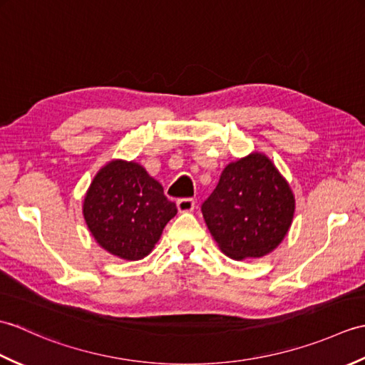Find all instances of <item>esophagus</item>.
I'll return each mask as SVG.
<instances>
[{"label":"esophagus","instance_id":"34e87169","mask_svg":"<svg viewBox=\"0 0 365 365\" xmlns=\"http://www.w3.org/2000/svg\"><path fill=\"white\" fill-rule=\"evenodd\" d=\"M195 207H196V202H195V199H191V197H182L177 200V208L180 213L192 212L195 210Z\"/></svg>","mask_w":365,"mask_h":365}]
</instances>
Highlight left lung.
I'll use <instances>...</instances> for the list:
<instances>
[{
	"mask_svg": "<svg viewBox=\"0 0 365 365\" xmlns=\"http://www.w3.org/2000/svg\"><path fill=\"white\" fill-rule=\"evenodd\" d=\"M293 213L289 183L257 152L229 163L202 204L208 230L234 260L259 259L276 250L292 226Z\"/></svg>",
	"mask_w": 365,
	"mask_h": 365,
	"instance_id": "left-lung-1",
	"label": "left lung"
}]
</instances>
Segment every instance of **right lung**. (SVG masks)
Segmentation results:
<instances>
[{"label":"right lung","mask_w":365,"mask_h":365,"mask_svg":"<svg viewBox=\"0 0 365 365\" xmlns=\"http://www.w3.org/2000/svg\"><path fill=\"white\" fill-rule=\"evenodd\" d=\"M83 215L105 251L123 260H139L150 254L177 207L141 165L113 160L92 180Z\"/></svg>","instance_id":"right-lung-1"}]
</instances>
